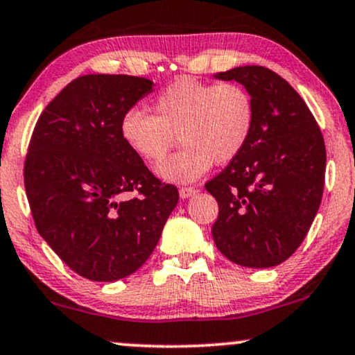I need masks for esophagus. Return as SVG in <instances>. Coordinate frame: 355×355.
<instances>
[{"instance_id":"esophagus-1","label":"esophagus","mask_w":355,"mask_h":355,"mask_svg":"<svg viewBox=\"0 0 355 355\" xmlns=\"http://www.w3.org/2000/svg\"><path fill=\"white\" fill-rule=\"evenodd\" d=\"M196 194H198V189H194V187H181V189H179V196H181V199H189Z\"/></svg>"}]
</instances>
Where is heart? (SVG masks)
<instances>
[{
    "mask_svg": "<svg viewBox=\"0 0 355 355\" xmlns=\"http://www.w3.org/2000/svg\"><path fill=\"white\" fill-rule=\"evenodd\" d=\"M255 116V100L237 82L181 77L157 94L155 115L139 108L126 110L120 135L146 163L163 159L179 135L184 148L157 164L156 174L166 182L189 184L214 163L237 159L250 141Z\"/></svg>",
    "mask_w": 355,
    "mask_h": 355,
    "instance_id": "obj_1",
    "label": "heart"
}]
</instances>
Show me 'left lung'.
Wrapping results in <instances>:
<instances>
[{"mask_svg": "<svg viewBox=\"0 0 355 355\" xmlns=\"http://www.w3.org/2000/svg\"><path fill=\"white\" fill-rule=\"evenodd\" d=\"M255 100V128L247 148L205 184L218 204L212 237L240 266L270 268L303 242L324 189L326 146L298 92L260 65L218 72Z\"/></svg>", "mask_w": 355, "mask_h": 355, "instance_id": "obj_1", "label": "left lung"}]
</instances>
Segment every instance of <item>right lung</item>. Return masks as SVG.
I'll list each match as a JSON object with an SVG mask.
<instances>
[{
	"label": "right lung",
	"instance_id": "add662e5",
	"mask_svg": "<svg viewBox=\"0 0 355 355\" xmlns=\"http://www.w3.org/2000/svg\"><path fill=\"white\" fill-rule=\"evenodd\" d=\"M153 82L90 73L72 80L39 116L24 164L41 237L69 268L116 282L150 258L179 194L126 146L120 120ZM131 191L135 198L125 199Z\"/></svg>",
	"mask_w": 355,
	"mask_h": 355
}]
</instances>
